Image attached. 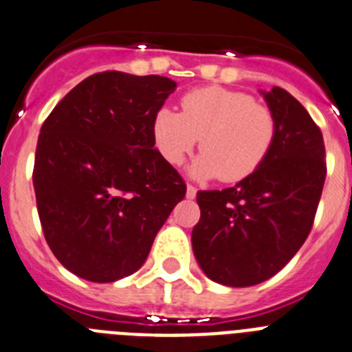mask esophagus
I'll list each match as a JSON object with an SVG mask.
<instances>
[{
	"instance_id": "obj_1",
	"label": "esophagus",
	"mask_w": 352,
	"mask_h": 352,
	"mask_svg": "<svg viewBox=\"0 0 352 352\" xmlns=\"http://www.w3.org/2000/svg\"><path fill=\"white\" fill-rule=\"evenodd\" d=\"M196 194H197V188L194 187V185H187V197L192 199V197H196Z\"/></svg>"
}]
</instances>
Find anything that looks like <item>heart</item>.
I'll list each match as a JSON object with an SVG mask.
<instances>
[{"label":"heart","instance_id":"heart-1","mask_svg":"<svg viewBox=\"0 0 352 352\" xmlns=\"http://www.w3.org/2000/svg\"><path fill=\"white\" fill-rule=\"evenodd\" d=\"M277 135L272 107L248 93L208 86L182 98V113L162 107L153 120L158 153L179 165L201 138V156L190 167L196 178L241 182L259 169Z\"/></svg>","mask_w":352,"mask_h":352}]
</instances>
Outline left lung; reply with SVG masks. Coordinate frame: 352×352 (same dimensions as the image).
<instances>
[{"label":"left lung","instance_id":"obj_1","mask_svg":"<svg viewBox=\"0 0 352 352\" xmlns=\"http://www.w3.org/2000/svg\"><path fill=\"white\" fill-rule=\"evenodd\" d=\"M261 93L277 118L270 155L235 187L196 196L194 255L223 286H255L292 261L311 232L326 182L324 138L306 107L277 86Z\"/></svg>","mask_w":352,"mask_h":352}]
</instances>
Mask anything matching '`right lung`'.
Wrapping results in <instances>:
<instances>
[{
  "label": "right lung",
  "mask_w": 352,
  "mask_h": 352,
  "mask_svg": "<svg viewBox=\"0 0 352 352\" xmlns=\"http://www.w3.org/2000/svg\"><path fill=\"white\" fill-rule=\"evenodd\" d=\"M176 82L102 72L84 78L41 127L34 188L59 263L115 283L145 263L187 185L155 149L153 120Z\"/></svg>",
  "instance_id": "right-lung-1"
}]
</instances>
